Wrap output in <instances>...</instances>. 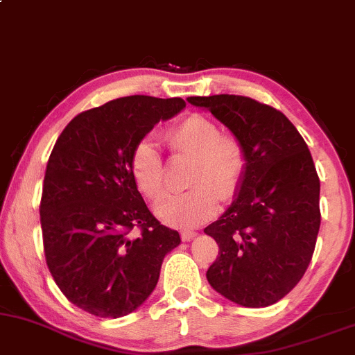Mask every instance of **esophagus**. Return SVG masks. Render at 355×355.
<instances>
[{"mask_svg": "<svg viewBox=\"0 0 355 355\" xmlns=\"http://www.w3.org/2000/svg\"><path fill=\"white\" fill-rule=\"evenodd\" d=\"M196 234H198L196 232H183L182 233V240L183 241H191L196 236Z\"/></svg>", "mask_w": 355, "mask_h": 355, "instance_id": "esophagus-1", "label": "esophagus"}]
</instances>
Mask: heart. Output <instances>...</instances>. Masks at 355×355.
Segmentation results:
<instances>
[{"label": "heart", "instance_id": "1", "mask_svg": "<svg viewBox=\"0 0 355 355\" xmlns=\"http://www.w3.org/2000/svg\"><path fill=\"white\" fill-rule=\"evenodd\" d=\"M175 153L193 155L190 190L166 195L155 205V213L165 223L193 228L216 215L220 198L230 200L240 190L246 172V152L234 135L221 134L220 125L202 114H190L166 134ZM130 175L137 189L150 200L165 190L164 159L150 137L139 140L130 155Z\"/></svg>", "mask_w": 355, "mask_h": 355}]
</instances>
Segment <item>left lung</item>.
<instances>
[{"label": "left lung", "mask_w": 355, "mask_h": 355, "mask_svg": "<svg viewBox=\"0 0 355 355\" xmlns=\"http://www.w3.org/2000/svg\"><path fill=\"white\" fill-rule=\"evenodd\" d=\"M187 101L225 123L248 159L232 207L205 228L220 246L208 283L240 306L275 304L304 276L321 226V183L309 148L283 112L251 97Z\"/></svg>", "instance_id": "1"}]
</instances>
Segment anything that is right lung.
Masks as SVG:
<instances>
[{"instance_id": "obj_1", "label": "right lung", "mask_w": 355, "mask_h": 355, "mask_svg": "<svg viewBox=\"0 0 355 355\" xmlns=\"http://www.w3.org/2000/svg\"><path fill=\"white\" fill-rule=\"evenodd\" d=\"M180 97L129 96L76 115L46 166L41 228L64 296L97 318H122L150 296L180 234L160 225L130 175V155Z\"/></svg>"}]
</instances>
